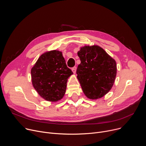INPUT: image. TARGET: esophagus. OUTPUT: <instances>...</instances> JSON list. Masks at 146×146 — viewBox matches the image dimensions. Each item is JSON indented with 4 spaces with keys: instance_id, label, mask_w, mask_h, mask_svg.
<instances>
[{
    "instance_id": "34e87169",
    "label": "esophagus",
    "mask_w": 146,
    "mask_h": 146,
    "mask_svg": "<svg viewBox=\"0 0 146 146\" xmlns=\"http://www.w3.org/2000/svg\"><path fill=\"white\" fill-rule=\"evenodd\" d=\"M76 69H77V68H76V66L73 67V68L72 69V72H73V73H75L76 72Z\"/></svg>"
}]
</instances>
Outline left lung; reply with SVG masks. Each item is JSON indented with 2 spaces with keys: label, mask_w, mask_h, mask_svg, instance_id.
<instances>
[{
  "label": "left lung",
  "mask_w": 146,
  "mask_h": 146,
  "mask_svg": "<svg viewBox=\"0 0 146 146\" xmlns=\"http://www.w3.org/2000/svg\"><path fill=\"white\" fill-rule=\"evenodd\" d=\"M77 54L81 64L76 73L83 92L91 99L102 97L114 82L117 74L115 60L97 46L81 47Z\"/></svg>",
  "instance_id": "8db88e82"
}]
</instances>
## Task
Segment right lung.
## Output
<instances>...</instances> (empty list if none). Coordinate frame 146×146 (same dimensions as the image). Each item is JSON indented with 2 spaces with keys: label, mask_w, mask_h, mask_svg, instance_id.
<instances>
[{
  "label": "right lung",
  "mask_w": 146,
  "mask_h": 146,
  "mask_svg": "<svg viewBox=\"0 0 146 146\" xmlns=\"http://www.w3.org/2000/svg\"><path fill=\"white\" fill-rule=\"evenodd\" d=\"M72 74L62 52L51 51L41 55L32 68V84L45 100L56 102L64 96L68 78Z\"/></svg>",
  "instance_id": "add662e5"
}]
</instances>
